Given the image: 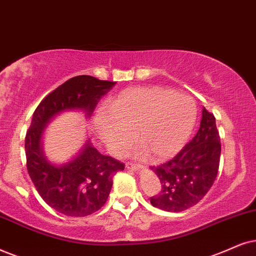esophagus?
<instances>
[{
	"mask_svg": "<svg viewBox=\"0 0 256 256\" xmlns=\"http://www.w3.org/2000/svg\"><path fill=\"white\" fill-rule=\"evenodd\" d=\"M126 168H128V170L137 171V170H140L143 166H138V164H134V163H131V162H128V163H126Z\"/></svg>",
	"mask_w": 256,
	"mask_h": 256,
	"instance_id": "34e87169",
	"label": "esophagus"
}]
</instances>
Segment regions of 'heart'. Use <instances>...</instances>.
Listing matches in <instances>:
<instances>
[{
  "instance_id": "heart-1",
  "label": "heart",
  "mask_w": 256,
  "mask_h": 256,
  "mask_svg": "<svg viewBox=\"0 0 256 256\" xmlns=\"http://www.w3.org/2000/svg\"><path fill=\"white\" fill-rule=\"evenodd\" d=\"M197 118L194 100L160 87L126 90L106 106L99 120V134L108 148L120 150L131 143L137 131L142 142L136 152L156 160L176 154L192 134Z\"/></svg>"
}]
</instances>
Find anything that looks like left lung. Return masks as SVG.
I'll return each mask as SVG.
<instances>
[{
    "instance_id": "1",
    "label": "left lung",
    "mask_w": 256,
    "mask_h": 256,
    "mask_svg": "<svg viewBox=\"0 0 256 256\" xmlns=\"http://www.w3.org/2000/svg\"><path fill=\"white\" fill-rule=\"evenodd\" d=\"M221 143L214 114L203 108L195 137L172 160L151 170L162 183L160 195L151 204L166 212H178L197 204L218 176Z\"/></svg>"
}]
</instances>
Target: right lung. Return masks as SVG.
<instances>
[{"instance_id": "obj_1", "label": "right lung", "mask_w": 256, "mask_h": 256, "mask_svg": "<svg viewBox=\"0 0 256 256\" xmlns=\"http://www.w3.org/2000/svg\"><path fill=\"white\" fill-rule=\"evenodd\" d=\"M114 85L90 76H74L42 100L32 118L24 140L28 174L42 200L66 216L82 218L102 208L111 192L113 176L125 166L100 154L90 139L70 160L53 163L42 150L44 132L66 111H82L90 118L100 98Z\"/></svg>"}]
</instances>
